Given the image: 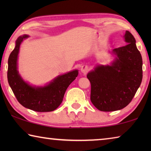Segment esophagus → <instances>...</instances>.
Listing matches in <instances>:
<instances>
[{
	"label": "esophagus",
	"instance_id": "34e87169",
	"mask_svg": "<svg viewBox=\"0 0 151 151\" xmlns=\"http://www.w3.org/2000/svg\"><path fill=\"white\" fill-rule=\"evenodd\" d=\"M81 73H83L84 74H86L88 71V66H85V65L82 66L81 68Z\"/></svg>",
	"mask_w": 151,
	"mask_h": 151
}]
</instances>
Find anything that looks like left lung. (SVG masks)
Here are the masks:
<instances>
[{
	"instance_id": "1",
	"label": "left lung",
	"mask_w": 151,
	"mask_h": 151,
	"mask_svg": "<svg viewBox=\"0 0 151 151\" xmlns=\"http://www.w3.org/2000/svg\"><path fill=\"white\" fill-rule=\"evenodd\" d=\"M124 39L127 45L112 50L115 57L111 65H96L86 76L91 85V101L99 111L124 108L141 84L142 60L136 40L128 30Z\"/></svg>"
}]
</instances>
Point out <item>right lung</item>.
<instances>
[{
    "instance_id": "1",
    "label": "right lung",
    "mask_w": 151,
    "mask_h": 151,
    "mask_svg": "<svg viewBox=\"0 0 151 151\" xmlns=\"http://www.w3.org/2000/svg\"><path fill=\"white\" fill-rule=\"evenodd\" d=\"M29 35L20 36L8 60L7 78L18 101L25 108L37 112H50L57 109L63 100L66 90L78 76L74 70L57 77L43 86H32L24 81L18 71L17 60L20 46Z\"/></svg>"
}]
</instances>
